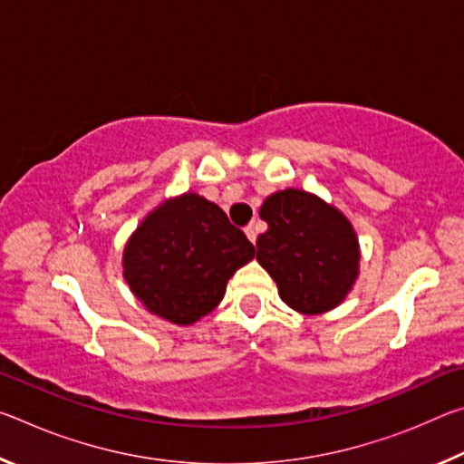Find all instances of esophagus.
I'll list each match as a JSON object with an SVG mask.
<instances>
[{"label":"esophagus","instance_id":"esophagus-1","mask_svg":"<svg viewBox=\"0 0 464 464\" xmlns=\"http://www.w3.org/2000/svg\"><path fill=\"white\" fill-rule=\"evenodd\" d=\"M246 235H247V239H249L251 243H256L257 233H256V227H254V225H247V227H246Z\"/></svg>","mask_w":464,"mask_h":464}]
</instances>
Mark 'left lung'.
I'll use <instances>...</instances> for the list:
<instances>
[{
    "mask_svg": "<svg viewBox=\"0 0 464 464\" xmlns=\"http://www.w3.org/2000/svg\"><path fill=\"white\" fill-rule=\"evenodd\" d=\"M260 217L268 231L256 241V260L276 282L282 301L303 315L342 304L360 274V243L348 217L298 188L270 194Z\"/></svg>",
    "mask_w": 464,
    "mask_h": 464,
    "instance_id": "8db88e82",
    "label": "left lung"
}]
</instances>
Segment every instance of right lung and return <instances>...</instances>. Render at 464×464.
Masks as SVG:
<instances>
[{
  "label": "right lung",
  "mask_w": 464,
  "mask_h": 464,
  "mask_svg": "<svg viewBox=\"0 0 464 464\" xmlns=\"http://www.w3.org/2000/svg\"><path fill=\"white\" fill-rule=\"evenodd\" d=\"M256 247L215 202L184 192L155 207L127 241L122 276L153 315L192 325L223 301Z\"/></svg>",
  "instance_id": "add662e5"
}]
</instances>
